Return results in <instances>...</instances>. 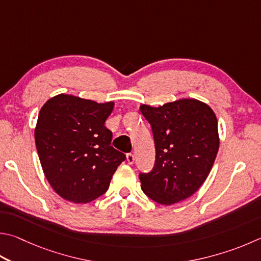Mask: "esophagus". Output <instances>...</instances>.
<instances>
[{
  "label": "esophagus",
  "instance_id": "esophagus-1",
  "mask_svg": "<svg viewBox=\"0 0 261 261\" xmlns=\"http://www.w3.org/2000/svg\"><path fill=\"white\" fill-rule=\"evenodd\" d=\"M126 161H127V163H129V164L134 163L135 162V155L131 154V153H127L126 154Z\"/></svg>",
  "mask_w": 261,
  "mask_h": 261
}]
</instances>
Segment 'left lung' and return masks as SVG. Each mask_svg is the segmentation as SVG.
Segmentation results:
<instances>
[{
  "label": "left lung",
  "instance_id": "left-lung-1",
  "mask_svg": "<svg viewBox=\"0 0 261 261\" xmlns=\"http://www.w3.org/2000/svg\"><path fill=\"white\" fill-rule=\"evenodd\" d=\"M155 146V163L140 172L141 189L160 204L170 205L192 196L212 169L219 148L218 122L211 108L195 99L160 107L141 105Z\"/></svg>",
  "mask_w": 261,
  "mask_h": 261
}]
</instances>
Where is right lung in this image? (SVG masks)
Masks as SVG:
<instances>
[{"label": "right lung", "mask_w": 261, "mask_h": 261, "mask_svg": "<svg viewBox=\"0 0 261 261\" xmlns=\"http://www.w3.org/2000/svg\"><path fill=\"white\" fill-rule=\"evenodd\" d=\"M114 102L98 103L59 94L41 108L35 144L42 169L57 194L74 203L101 196L125 154L105 126Z\"/></svg>", "instance_id": "right-lung-1"}]
</instances>
